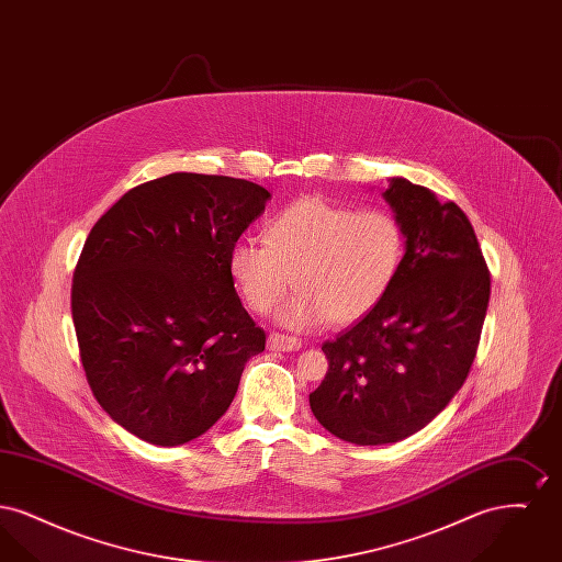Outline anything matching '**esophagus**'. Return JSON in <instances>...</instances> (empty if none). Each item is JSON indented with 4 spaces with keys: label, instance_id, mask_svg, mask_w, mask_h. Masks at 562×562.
Returning <instances> with one entry per match:
<instances>
[{
    "label": "esophagus",
    "instance_id": "obj_1",
    "mask_svg": "<svg viewBox=\"0 0 562 562\" xmlns=\"http://www.w3.org/2000/svg\"><path fill=\"white\" fill-rule=\"evenodd\" d=\"M269 349H276V351H296L301 349V339L291 337V335H282V333H271L268 337Z\"/></svg>",
    "mask_w": 562,
    "mask_h": 562
}]
</instances>
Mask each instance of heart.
Instances as JSON below:
<instances>
[{
    "label": "heart",
    "instance_id": "b5f03b06",
    "mask_svg": "<svg viewBox=\"0 0 562 562\" xmlns=\"http://www.w3.org/2000/svg\"><path fill=\"white\" fill-rule=\"evenodd\" d=\"M406 255L401 216L385 206L356 209L303 195L269 216L263 241H234L229 276L255 314L280 310L291 328L362 321L392 291Z\"/></svg>",
    "mask_w": 562,
    "mask_h": 562
}]
</instances>
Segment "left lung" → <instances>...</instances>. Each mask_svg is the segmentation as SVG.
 <instances>
[{
    "mask_svg": "<svg viewBox=\"0 0 562 562\" xmlns=\"http://www.w3.org/2000/svg\"><path fill=\"white\" fill-rule=\"evenodd\" d=\"M383 198L401 216L406 255L385 299L326 341L328 373L310 394L337 438L390 445L426 428L476 358L491 273L465 213L429 189L392 179Z\"/></svg>",
    "mask_w": 562,
    "mask_h": 562,
    "instance_id": "left-lung-1",
    "label": "left lung"
}]
</instances>
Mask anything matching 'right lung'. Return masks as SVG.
<instances>
[{
	"mask_svg": "<svg viewBox=\"0 0 562 562\" xmlns=\"http://www.w3.org/2000/svg\"><path fill=\"white\" fill-rule=\"evenodd\" d=\"M269 198L244 179L172 172L124 193L90 229L71 286L81 367L140 440L179 447L213 428L266 349L227 257Z\"/></svg>",
	"mask_w": 562,
	"mask_h": 562,
	"instance_id": "1",
	"label": "right lung"
}]
</instances>
